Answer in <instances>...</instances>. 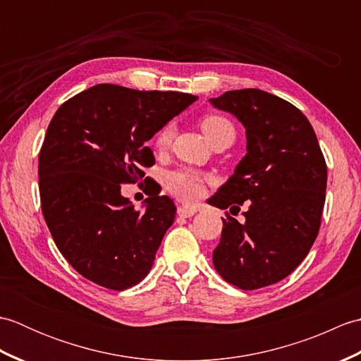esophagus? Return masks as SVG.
Here are the masks:
<instances>
[{"label":"esophagus","mask_w":361,"mask_h":361,"mask_svg":"<svg viewBox=\"0 0 361 361\" xmlns=\"http://www.w3.org/2000/svg\"><path fill=\"white\" fill-rule=\"evenodd\" d=\"M197 206H178V209H176V214H178L180 217H192L194 214L197 212Z\"/></svg>","instance_id":"34e87169"}]
</instances>
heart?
I'll use <instances>...</instances> for the list:
<instances>
[{
	"instance_id": "b5f03b06",
	"label": "heart",
	"mask_w": 361,
	"mask_h": 361,
	"mask_svg": "<svg viewBox=\"0 0 361 361\" xmlns=\"http://www.w3.org/2000/svg\"><path fill=\"white\" fill-rule=\"evenodd\" d=\"M202 128L204 135L211 140L212 136L220 133L221 130L233 128L231 122L228 119L217 116V114H209L202 121ZM173 137V126L167 124L159 130L157 135V147L158 149H166L169 144H171ZM206 181H208V176L194 171V169H178V171L171 172L167 175V188L172 190V192L183 198V200H192V198L198 197L204 189Z\"/></svg>"
}]
</instances>
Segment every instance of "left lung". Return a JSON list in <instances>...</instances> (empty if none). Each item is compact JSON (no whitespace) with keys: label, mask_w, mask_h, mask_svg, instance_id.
Listing matches in <instances>:
<instances>
[{"label":"left lung","mask_w":361,"mask_h":361,"mask_svg":"<svg viewBox=\"0 0 361 361\" xmlns=\"http://www.w3.org/2000/svg\"><path fill=\"white\" fill-rule=\"evenodd\" d=\"M245 127L247 153L208 203L243 212L221 219L212 252L219 274L242 290L282 281L307 256L323 214L327 167L309 119L295 105L257 88L209 99Z\"/></svg>","instance_id":"left-lung-1"}]
</instances>
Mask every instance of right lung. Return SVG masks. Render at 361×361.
<instances>
[{"label": "right lung", "mask_w": 361, "mask_h": 361, "mask_svg": "<svg viewBox=\"0 0 361 361\" xmlns=\"http://www.w3.org/2000/svg\"><path fill=\"white\" fill-rule=\"evenodd\" d=\"M197 96L99 83L54 114L38 158L42 211L59 251L83 278L126 290L145 278L175 219L171 198L152 190L144 211L122 183L144 176L145 145Z\"/></svg>", "instance_id": "1"}]
</instances>
